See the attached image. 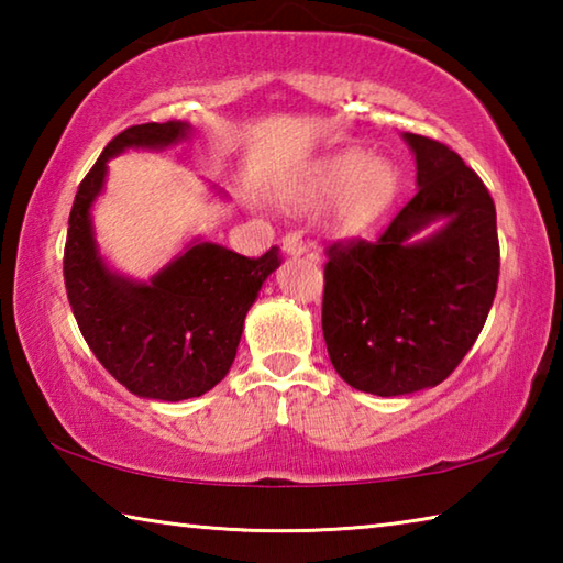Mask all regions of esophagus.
Segmentation results:
<instances>
[{"mask_svg": "<svg viewBox=\"0 0 563 563\" xmlns=\"http://www.w3.org/2000/svg\"><path fill=\"white\" fill-rule=\"evenodd\" d=\"M283 251L288 255H302L305 251H308V245L302 243L300 233H285L283 235Z\"/></svg>", "mask_w": 563, "mask_h": 563, "instance_id": "1", "label": "esophagus"}]
</instances>
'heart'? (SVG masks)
<instances>
[{"instance_id":"b5f03b06","label":"heart","mask_w":563,"mask_h":563,"mask_svg":"<svg viewBox=\"0 0 563 563\" xmlns=\"http://www.w3.org/2000/svg\"><path fill=\"white\" fill-rule=\"evenodd\" d=\"M399 168L362 148H338L312 161L292 186L288 201L312 208L328 201V225L338 235H360L383 218L399 194Z\"/></svg>"}]
</instances>
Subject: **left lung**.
Segmentation results:
<instances>
[{"mask_svg":"<svg viewBox=\"0 0 563 563\" xmlns=\"http://www.w3.org/2000/svg\"><path fill=\"white\" fill-rule=\"evenodd\" d=\"M402 139L415 154L417 196L375 243L328 247L322 295L332 367L379 397L450 377L479 338L499 280L487 186L450 146L417 133Z\"/></svg>","mask_w":563,"mask_h":563,"instance_id":"1","label":"left lung"}]
</instances>
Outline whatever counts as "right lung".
I'll return each mask as SVG.
<instances>
[{
	"label": "right lung",
	"instance_id": "right-lung-1",
	"mask_svg": "<svg viewBox=\"0 0 563 563\" xmlns=\"http://www.w3.org/2000/svg\"><path fill=\"white\" fill-rule=\"evenodd\" d=\"M190 133L188 121H166L111 139L76 190L64 247L66 295L87 345L129 393L164 402L201 397L228 375L247 310L280 265L275 245L261 258H245L201 238L148 280L103 261L91 206L107 184L109 158L129 148L176 146Z\"/></svg>",
	"mask_w": 563,
	"mask_h": 563
}]
</instances>
